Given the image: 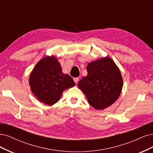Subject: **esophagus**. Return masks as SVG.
<instances>
[{
  "label": "esophagus",
  "instance_id": "1",
  "mask_svg": "<svg viewBox=\"0 0 153 153\" xmlns=\"http://www.w3.org/2000/svg\"><path fill=\"white\" fill-rule=\"evenodd\" d=\"M79 77H74V81L75 83H77L78 81H79Z\"/></svg>",
  "mask_w": 153,
  "mask_h": 153
}]
</instances>
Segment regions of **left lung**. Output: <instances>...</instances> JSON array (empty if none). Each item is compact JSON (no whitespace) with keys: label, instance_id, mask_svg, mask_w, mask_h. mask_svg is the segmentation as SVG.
I'll return each instance as SVG.
<instances>
[{"label":"left lung","instance_id":"left-lung-1","mask_svg":"<svg viewBox=\"0 0 153 153\" xmlns=\"http://www.w3.org/2000/svg\"><path fill=\"white\" fill-rule=\"evenodd\" d=\"M88 75L78 82L89 104L102 110L112 104L119 97L123 79L115 63L108 57L92 62L86 67Z\"/></svg>","mask_w":153,"mask_h":153}]
</instances>
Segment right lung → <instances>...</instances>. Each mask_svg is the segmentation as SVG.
<instances>
[{
  "label": "right lung",
  "mask_w": 153,
  "mask_h": 153,
  "mask_svg": "<svg viewBox=\"0 0 153 153\" xmlns=\"http://www.w3.org/2000/svg\"><path fill=\"white\" fill-rule=\"evenodd\" d=\"M62 71L60 63L54 56H46L37 63L29 83L39 100L48 105H53L60 100L64 90L75 85L71 77Z\"/></svg>",
  "instance_id": "add662e5"
}]
</instances>
